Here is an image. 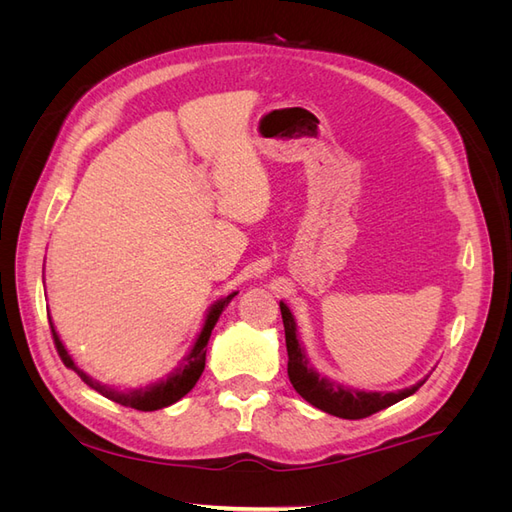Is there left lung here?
<instances>
[{"instance_id":"left-lung-1","label":"left lung","mask_w":512,"mask_h":512,"mask_svg":"<svg viewBox=\"0 0 512 512\" xmlns=\"http://www.w3.org/2000/svg\"><path fill=\"white\" fill-rule=\"evenodd\" d=\"M280 309H282V320H284V331H286L288 378L294 386V391H297L305 401H309L314 408L339 418H350V421H356V418L371 416L397 404V401L410 397L425 384V380H421L414 386H410V389H401L395 393H367V391L350 389V386H342L329 378H322L318 371L309 365L305 350L299 344L297 324H294L288 305L280 303Z\"/></svg>"}]
</instances>
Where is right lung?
<instances>
[{"label": "right lung", "mask_w": 512, "mask_h": 512, "mask_svg": "<svg viewBox=\"0 0 512 512\" xmlns=\"http://www.w3.org/2000/svg\"><path fill=\"white\" fill-rule=\"evenodd\" d=\"M235 297H237V292H232V294H228V297H224L215 305H211L209 314L205 318V324H203V331H200V335H198V339L194 342L190 354L185 356L183 363L173 371V374H170L166 380H160L156 384L145 386V389H134V391H115V389H111V386L100 384L94 378H89L83 369L76 367V363L72 361V356L68 354L64 344H61V339H59V335H57V331L53 327L51 318H49V322H51L53 342H55V348H57V352L61 356V361H64L66 367L74 369L87 386H91V389L98 391L106 399L115 401V404H121V406H126V408H134V410H141V412H151V410H160V408H166L170 404H175V401H179L183 395H188L194 389V384L198 382L200 374H203V369H205L207 344H209V337H211V331L215 327V322H218L220 314L224 312V307Z\"/></svg>", "instance_id": "right-lung-1"}]
</instances>
